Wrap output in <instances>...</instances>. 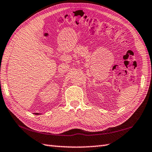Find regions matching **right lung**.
Here are the masks:
<instances>
[{
	"instance_id": "add662e5",
	"label": "right lung",
	"mask_w": 152,
	"mask_h": 152,
	"mask_svg": "<svg viewBox=\"0 0 152 152\" xmlns=\"http://www.w3.org/2000/svg\"><path fill=\"white\" fill-rule=\"evenodd\" d=\"M35 114H39V113H35Z\"/></svg>"
}]
</instances>
